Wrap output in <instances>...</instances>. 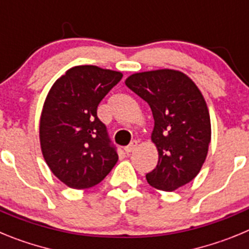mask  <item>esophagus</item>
I'll use <instances>...</instances> for the list:
<instances>
[{
    "instance_id": "34e87169",
    "label": "esophagus",
    "mask_w": 249,
    "mask_h": 249,
    "mask_svg": "<svg viewBox=\"0 0 249 249\" xmlns=\"http://www.w3.org/2000/svg\"><path fill=\"white\" fill-rule=\"evenodd\" d=\"M136 147H137V141H133V142H131V143H129L128 146L124 148V151H126V153L128 155V153H131V152L135 151Z\"/></svg>"
}]
</instances>
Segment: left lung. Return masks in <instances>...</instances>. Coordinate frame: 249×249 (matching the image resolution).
Listing matches in <instances>:
<instances>
[{
  "label": "left lung",
  "mask_w": 249,
  "mask_h": 249,
  "mask_svg": "<svg viewBox=\"0 0 249 249\" xmlns=\"http://www.w3.org/2000/svg\"><path fill=\"white\" fill-rule=\"evenodd\" d=\"M126 86L148 103L155 120L151 138L158 163L147 182L172 192L192 181L206 160L211 142L206 101L190 77L175 70L131 74Z\"/></svg>",
  "instance_id": "8db88e82"
}]
</instances>
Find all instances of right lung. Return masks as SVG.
<instances>
[{
    "label": "right lung",
    "mask_w": 249,
    "mask_h": 249,
    "mask_svg": "<svg viewBox=\"0 0 249 249\" xmlns=\"http://www.w3.org/2000/svg\"><path fill=\"white\" fill-rule=\"evenodd\" d=\"M122 76L97 66H76L51 87L39 120V142L46 163L66 186H96L117 163L97 107Z\"/></svg>",
    "instance_id": "right-lung-1"
}]
</instances>
